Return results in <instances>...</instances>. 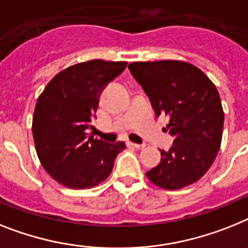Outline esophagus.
<instances>
[{"mask_svg":"<svg viewBox=\"0 0 248 248\" xmlns=\"http://www.w3.org/2000/svg\"><path fill=\"white\" fill-rule=\"evenodd\" d=\"M128 146L133 147V148H137V149L144 148V144H138V143H133V142H128Z\"/></svg>","mask_w":248,"mask_h":248,"instance_id":"1","label":"esophagus"}]
</instances>
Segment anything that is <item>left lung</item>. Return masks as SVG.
<instances>
[{
	"label": "left lung",
	"instance_id": "left-lung-1",
	"mask_svg": "<svg viewBox=\"0 0 248 248\" xmlns=\"http://www.w3.org/2000/svg\"><path fill=\"white\" fill-rule=\"evenodd\" d=\"M128 67L156 115L169 118L166 129L175 137L147 177L166 190L196 183L210 169L222 143L224 112L216 85L202 69L183 61L134 62Z\"/></svg>",
	"mask_w": 248,
	"mask_h": 248
}]
</instances>
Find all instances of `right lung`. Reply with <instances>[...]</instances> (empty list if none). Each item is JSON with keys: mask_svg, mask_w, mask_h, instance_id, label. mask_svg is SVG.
I'll return each instance as SVG.
<instances>
[{"mask_svg": "<svg viewBox=\"0 0 248 248\" xmlns=\"http://www.w3.org/2000/svg\"><path fill=\"white\" fill-rule=\"evenodd\" d=\"M126 62L93 59L55 75L36 101L32 137L46 172L69 189H90L111 173L125 143L87 137L100 93L125 69Z\"/></svg>", "mask_w": 248, "mask_h": 248, "instance_id": "right-lung-1", "label": "right lung"}]
</instances>
